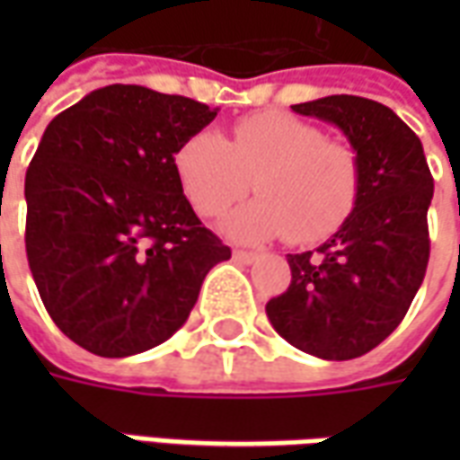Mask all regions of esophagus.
<instances>
[{
  "instance_id": "34e87169",
  "label": "esophagus",
  "mask_w": 460,
  "mask_h": 460,
  "mask_svg": "<svg viewBox=\"0 0 460 460\" xmlns=\"http://www.w3.org/2000/svg\"><path fill=\"white\" fill-rule=\"evenodd\" d=\"M234 259L241 261V263H253V261L259 259V253H253V251L236 249V251H234Z\"/></svg>"
}]
</instances>
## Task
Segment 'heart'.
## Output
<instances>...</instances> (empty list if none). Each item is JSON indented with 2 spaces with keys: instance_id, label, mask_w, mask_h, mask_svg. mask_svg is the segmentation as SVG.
Returning <instances> with one entry per match:
<instances>
[{
  "instance_id": "1",
  "label": "heart",
  "mask_w": 460,
  "mask_h": 460,
  "mask_svg": "<svg viewBox=\"0 0 460 460\" xmlns=\"http://www.w3.org/2000/svg\"><path fill=\"white\" fill-rule=\"evenodd\" d=\"M174 172L199 217H219L253 187L249 204L231 211L221 229L231 239L296 243L328 239L359 197V162L345 142L286 113L241 118L231 137L201 130L174 152Z\"/></svg>"
}]
</instances>
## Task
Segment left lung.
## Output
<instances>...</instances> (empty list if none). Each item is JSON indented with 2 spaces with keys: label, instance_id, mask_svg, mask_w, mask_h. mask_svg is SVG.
Returning a JSON list of instances; mask_svg holds the SVG:
<instances>
[{
  "label": "left lung",
  "instance_id": "1",
  "mask_svg": "<svg viewBox=\"0 0 460 460\" xmlns=\"http://www.w3.org/2000/svg\"><path fill=\"white\" fill-rule=\"evenodd\" d=\"M293 111L342 130L359 162V197L323 246L288 253L293 280L266 315L308 355L355 359L394 332L424 280L434 180L421 140L386 105L328 95Z\"/></svg>",
  "mask_w": 460,
  "mask_h": 460
}]
</instances>
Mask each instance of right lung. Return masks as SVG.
Masks as SVG:
<instances>
[{"instance_id":"add662e5","label":"right lung","mask_w":460,"mask_h":460,"mask_svg":"<svg viewBox=\"0 0 460 460\" xmlns=\"http://www.w3.org/2000/svg\"><path fill=\"white\" fill-rule=\"evenodd\" d=\"M219 108L105 85L49 122L26 170V259L66 338L101 357L157 347L231 259L184 197L174 152Z\"/></svg>"}]
</instances>
